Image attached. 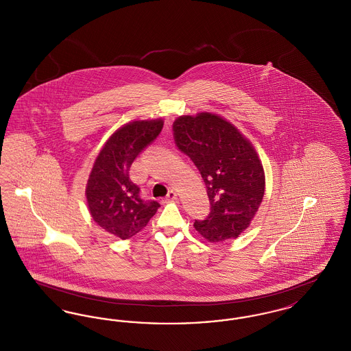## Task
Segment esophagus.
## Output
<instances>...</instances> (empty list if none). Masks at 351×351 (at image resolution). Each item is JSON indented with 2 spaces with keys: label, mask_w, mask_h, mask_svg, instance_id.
Wrapping results in <instances>:
<instances>
[{
  "label": "esophagus",
  "mask_w": 351,
  "mask_h": 351,
  "mask_svg": "<svg viewBox=\"0 0 351 351\" xmlns=\"http://www.w3.org/2000/svg\"><path fill=\"white\" fill-rule=\"evenodd\" d=\"M178 197V193L173 191V189H171L169 192L167 193V196H166V200H175Z\"/></svg>",
  "instance_id": "34e87169"
}]
</instances>
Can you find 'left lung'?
Segmentation results:
<instances>
[{"mask_svg": "<svg viewBox=\"0 0 351 351\" xmlns=\"http://www.w3.org/2000/svg\"><path fill=\"white\" fill-rule=\"evenodd\" d=\"M179 150L200 171L210 212L195 228L210 242L237 238L265 195V171L250 142L230 122L212 113L182 116L173 125Z\"/></svg>", "mask_w": 351, "mask_h": 351, "instance_id": "8db88e82", "label": "left lung"}]
</instances>
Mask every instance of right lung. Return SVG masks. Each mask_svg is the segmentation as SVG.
<instances>
[{
    "mask_svg": "<svg viewBox=\"0 0 351 351\" xmlns=\"http://www.w3.org/2000/svg\"><path fill=\"white\" fill-rule=\"evenodd\" d=\"M163 129L162 119L134 121L113 134L100 151L86 184L90 216L108 233L129 239L139 233L160 206L141 196L129 171L134 159Z\"/></svg>",
    "mask_w": 351,
    "mask_h": 351,
    "instance_id": "obj_1",
    "label": "right lung"
}]
</instances>
